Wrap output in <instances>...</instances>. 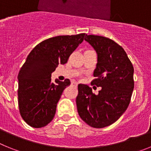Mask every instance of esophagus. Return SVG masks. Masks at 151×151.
<instances>
[{"label":"esophagus","instance_id":"esophagus-1","mask_svg":"<svg viewBox=\"0 0 151 151\" xmlns=\"http://www.w3.org/2000/svg\"><path fill=\"white\" fill-rule=\"evenodd\" d=\"M72 85L76 87V86H78V82H76V81H73V82H72Z\"/></svg>","mask_w":151,"mask_h":151}]
</instances>
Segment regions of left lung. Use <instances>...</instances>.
I'll return each mask as SVG.
<instances>
[{
    "label": "left lung",
    "mask_w": 151,
    "mask_h": 151,
    "mask_svg": "<svg viewBox=\"0 0 151 151\" xmlns=\"http://www.w3.org/2000/svg\"><path fill=\"white\" fill-rule=\"evenodd\" d=\"M85 40L96 50V77L92 85L101 87L98 94L87 85H78L76 97L79 116L93 128H104L118 120L129 105L134 89V67L120 45L110 38L87 35Z\"/></svg>",
    "instance_id": "1"
}]
</instances>
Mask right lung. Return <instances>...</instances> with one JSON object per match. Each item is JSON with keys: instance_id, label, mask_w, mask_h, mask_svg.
Returning a JSON list of instances; mask_svg holds the SVG:
<instances>
[{"instance_id": "1", "label": "right lung", "mask_w": 151, "mask_h": 151, "mask_svg": "<svg viewBox=\"0 0 151 151\" xmlns=\"http://www.w3.org/2000/svg\"><path fill=\"white\" fill-rule=\"evenodd\" d=\"M85 33L56 36L41 41L28 55L18 75V104L23 120L33 128H42L55 116L57 103L69 79L51 82V73L67 63L82 43Z\"/></svg>"}]
</instances>
